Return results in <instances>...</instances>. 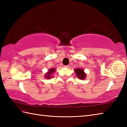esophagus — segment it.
Returning a JSON list of instances; mask_svg holds the SVG:
<instances>
[{
	"instance_id": "34e87169",
	"label": "esophagus",
	"mask_w": 127,
	"mask_h": 127,
	"mask_svg": "<svg viewBox=\"0 0 127 127\" xmlns=\"http://www.w3.org/2000/svg\"><path fill=\"white\" fill-rule=\"evenodd\" d=\"M64 67L66 68H69V65H64Z\"/></svg>"
}]
</instances>
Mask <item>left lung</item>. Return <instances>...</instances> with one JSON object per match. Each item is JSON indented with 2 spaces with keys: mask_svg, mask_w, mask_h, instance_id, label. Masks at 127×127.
I'll list each match as a JSON object with an SVG mask.
<instances>
[{
  "mask_svg": "<svg viewBox=\"0 0 127 127\" xmlns=\"http://www.w3.org/2000/svg\"><path fill=\"white\" fill-rule=\"evenodd\" d=\"M74 72L76 73V76L79 79H85L86 77V73H85L84 70L83 69L77 68L74 69Z\"/></svg>",
  "mask_w": 127,
  "mask_h": 127,
  "instance_id": "obj_1",
  "label": "left lung"
}]
</instances>
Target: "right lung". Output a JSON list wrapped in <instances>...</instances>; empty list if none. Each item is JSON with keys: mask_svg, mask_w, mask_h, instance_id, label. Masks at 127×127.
<instances>
[{"mask_svg": "<svg viewBox=\"0 0 127 127\" xmlns=\"http://www.w3.org/2000/svg\"><path fill=\"white\" fill-rule=\"evenodd\" d=\"M56 71L55 69L51 68L50 69H49V70L48 72L46 73L45 75V77L46 79H50L51 78V75H53V73L54 72H55Z\"/></svg>", "mask_w": 127, "mask_h": 127, "instance_id": "1", "label": "right lung"}]
</instances>
